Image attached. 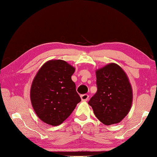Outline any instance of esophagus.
<instances>
[{"label": "esophagus", "instance_id": "1", "mask_svg": "<svg viewBox=\"0 0 157 157\" xmlns=\"http://www.w3.org/2000/svg\"><path fill=\"white\" fill-rule=\"evenodd\" d=\"M81 100L82 101H88V99H89V95L86 94H82L81 96Z\"/></svg>", "mask_w": 157, "mask_h": 157}]
</instances>
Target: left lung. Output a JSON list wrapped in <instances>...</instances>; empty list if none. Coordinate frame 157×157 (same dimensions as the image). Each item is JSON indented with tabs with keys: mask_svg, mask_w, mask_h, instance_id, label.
Returning a JSON list of instances; mask_svg holds the SVG:
<instances>
[{
	"mask_svg": "<svg viewBox=\"0 0 157 157\" xmlns=\"http://www.w3.org/2000/svg\"><path fill=\"white\" fill-rule=\"evenodd\" d=\"M97 92L89 105L105 125L119 123L132 106V89L126 72L116 63L96 70Z\"/></svg>",
	"mask_w": 157,
	"mask_h": 157,
	"instance_id": "8db88e82",
	"label": "left lung"
}]
</instances>
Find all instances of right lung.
<instances>
[{"mask_svg": "<svg viewBox=\"0 0 157 157\" xmlns=\"http://www.w3.org/2000/svg\"><path fill=\"white\" fill-rule=\"evenodd\" d=\"M75 68L63 60H50L33 81L30 101L40 119L51 126L62 124L81 101L71 76Z\"/></svg>", "mask_w": 157, "mask_h": 157, "instance_id": "add662e5", "label": "right lung"}]
</instances>
